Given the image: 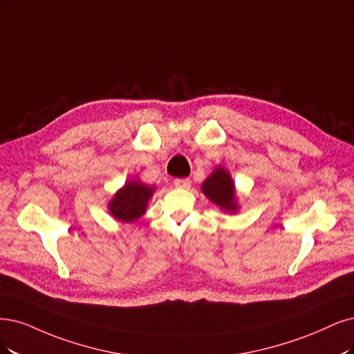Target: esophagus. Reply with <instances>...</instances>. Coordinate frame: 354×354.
<instances>
[{
	"label": "esophagus",
	"mask_w": 354,
	"mask_h": 354,
	"mask_svg": "<svg viewBox=\"0 0 354 354\" xmlns=\"http://www.w3.org/2000/svg\"><path fill=\"white\" fill-rule=\"evenodd\" d=\"M175 187H176V188H184V189H188V188L191 187V179H189V178L175 179Z\"/></svg>",
	"instance_id": "1"
}]
</instances>
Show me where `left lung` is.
Segmentation results:
<instances>
[{
	"label": "left lung",
	"mask_w": 354,
	"mask_h": 354,
	"mask_svg": "<svg viewBox=\"0 0 354 354\" xmlns=\"http://www.w3.org/2000/svg\"><path fill=\"white\" fill-rule=\"evenodd\" d=\"M205 197L220 207L223 212L236 213L238 203L234 195V182L223 166H217L201 185Z\"/></svg>",
	"instance_id": "left-lung-1"
}]
</instances>
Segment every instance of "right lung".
<instances>
[{
    "label": "right lung",
    "mask_w": 354,
    "mask_h": 354,
    "mask_svg": "<svg viewBox=\"0 0 354 354\" xmlns=\"http://www.w3.org/2000/svg\"><path fill=\"white\" fill-rule=\"evenodd\" d=\"M154 194V187L142 184L140 179H131L111 200L109 213L124 223L140 218L147 210V204Z\"/></svg>",
    "instance_id": "1"
}]
</instances>
